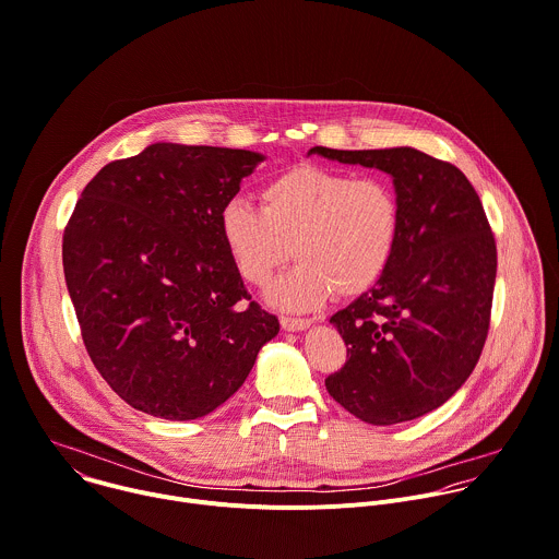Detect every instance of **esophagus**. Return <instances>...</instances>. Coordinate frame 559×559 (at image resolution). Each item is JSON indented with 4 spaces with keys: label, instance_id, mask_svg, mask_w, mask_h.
<instances>
[{
    "label": "esophagus",
    "instance_id": "obj_1",
    "mask_svg": "<svg viewBox=\"0 0 559 559\" xmlns=\"http://www.w3.org/2000/svg\"><path fill=\"white\" fill-rule=\"evenodd\" d=\"M310 319H297V317H282V328L286 332H301L306 328H310Z\"/></svg>",
    "mask_w": 559,
    "mask_h": 559
}]
</instances>
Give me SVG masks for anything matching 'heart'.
Wrapping results in <instances>:
<instances>
[{"label":"heart","mask_w":559,"mask_h":559,"mask_svg":"<svg viewBox=\"0 0 559 559\" xmlns=\"http://www.w3.org/2000/svg\"><path fill=\"white\" fill-rule=\"evenodd\" d=\"M221 236L236 271L264 286L293 255L299 260L275 280L266 299L282 310H310L330 290L349 297L373 286L400 240V205L378 177L301 164L260 190V210L229 201Z\"/></svg>","instance_id":"1"}]
</instances>
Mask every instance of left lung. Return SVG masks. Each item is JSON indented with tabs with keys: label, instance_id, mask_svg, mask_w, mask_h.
Listing matches in <instances>:
<instances>
[{
	"label": "left lung",
	"instance_id": "obj_1",
	"mask_svg": "<svg viewBox=\"0 0 559 559\" xmlns=\"http://www.w3.org/2000/svg\"><path fill=\"white\" fill-rule=\"evenodd\" d=\"M308 155L386 173L400 205L386 271L330 317L347 360L328 393L373 426L417 419L461 389L485 345L496 245L480 199L459 168L411 146Z\"/></svg>",
	"mask_w": 559,
	"mask_h": 559
}]
</instances>
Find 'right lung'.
<instances>
[{
	"label": "right lung",
	"instance_id": "add662e5",
	"mask_svg": "<svg viewBox=\"0 0 559 559\" xmlns=\"http://www.w3.org/2000/svg\"><path fill=\"white\" fill-rule=\"evenodd\" d=\"M266 157L157 142L107 164L63 236V271L100 376L133 408L199 419L247 380L280 332L251 299L221 212Z\"/></svg>",
	"mask_w": 559,
	"mask_h": 559
}]
</instances>
